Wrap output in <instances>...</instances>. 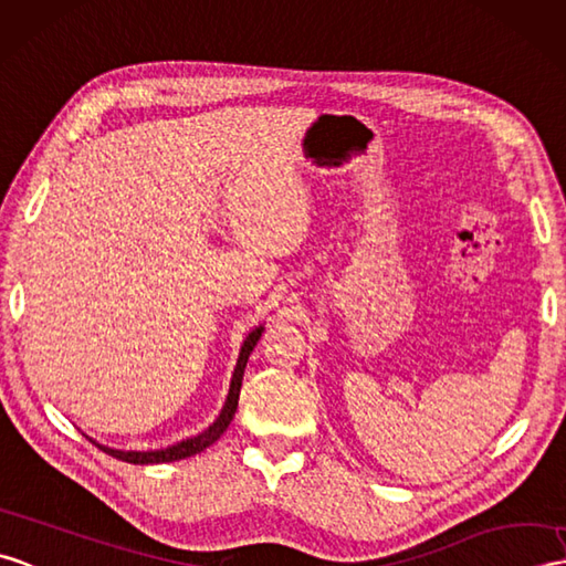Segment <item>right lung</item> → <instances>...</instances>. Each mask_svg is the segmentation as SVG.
<instances>
[{"instance_id":"right-lung-1","label":"right lung","mask_w":566,"mask_h":566,"mask_svg":"<svg viewBox=\"0 0 566 566\" xmlns=\"http://www.w3.org/2000/svg\"><path fill=\"white\" fill-rule=\"evenodd\" d=\"M262 333H265V325H258V327H253L251 333L245 335L243 345H241V352H239V359H235V366H233L227 400H223V407H221L219 417L205 431L195 433V437L182 439V441H178L174 446H166V449H156V451H120V449H111V446L96 443L94 439H91V441H94L98 449H103L105 453H111L113 458H117V461H125V463H133V465L174 463V461H182V458H190L195 453L205 451L207 446H212L221 437V433L227 431V427L231 424V419L235 415V407H239V396H241V384H243V371H245L248 357H251V352L255 349Z\"/></svg>"}]
</instances>
